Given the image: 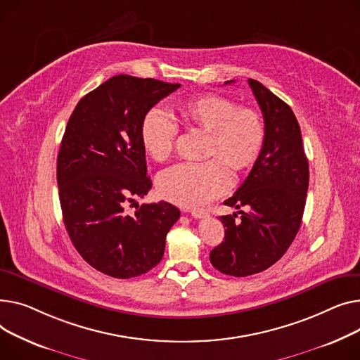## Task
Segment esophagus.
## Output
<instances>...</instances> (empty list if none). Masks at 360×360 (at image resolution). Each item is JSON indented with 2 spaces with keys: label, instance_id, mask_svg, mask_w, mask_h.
<instances>
[{
  "label": "esophagus",
  "instance_id": "esophagus-1",
  "mask_svg": "<svg viewBox=\"0 0 360 360\" xmlns=\"http://www.w3.org/2000/svg\"><path fill=\"white\" fill-rule=\"evenodd\" d=\"M186 212H188L190 215H192L193 218H205L207 215V210L206 209H188L186 210Z\"/></svg>",
  "mask_w": 360,
  "mask_h": 360
}]
</instances>
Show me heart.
Here are the masks:
<instances>
[{
    "label": "heart",
    "mask_w": 360,
    "mask_h": 360,
    "mask_svg": "<svg viewBox=\"0 0 360 360\" xmlns=\"http://www.w3.org/2000/svg\"><path fill=\"white\" fill-rule=\"evenodd\" d=\"M181 117L210 132L209 154L219 156L202 162H181L158 179L160 195L181 206H195L214 199L231 187L232 168L248 170L259 160L266 128L263 117L251 108L221 94H202L181 104ZM177 124L161 109L148 112L142 120L141 138L146 154L161 162L170 158L177 139Z\"/></svg>",
    "instance_id": "obj_1"
}]
</instances>
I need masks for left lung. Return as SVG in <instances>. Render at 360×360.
I'll return each mask as SVG.
<instances>
[{"label": "left lung", "instance_id": "1", "mask_svg": "<svg viewBox=\"0 0 360 360\" xmlns=\"http://www.w3.org/2000/svg\"><path fill=\"white\" fill-rule=\"evenodd\" d=\"M234 82L226 81L225 84ZM264 119L263 151L240 188L224 202L238 215L219 217L224 241L210 251L215 269L236 278L276 263L298 234L307 200L309 168L300 123L289 105L262 82L248 79Z\"/></svg>", "mask_w": 360, "mask_h": 360}]
</instances>
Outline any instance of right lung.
Returning <instances> with one entry per match:
<instances>
[{
	"label": "right lung",
	"mask_w": 360,
	"mask_h": 360,
	"mask_svg": "<svg viewBox=\"0 0 360 360\" xmlns=\"http://www.w3.org/2000/svg\"><path fill=\"white\" fill-rule=\"evenodd\" d=\"M180 87L154 78L115 75L84 96L63 134L56 180L63 224L79 256L96 270L129 279L155 267L167 232L180 218L168 202L124 206L153 187L141 126Z\"/></svg>",
	"instance_id": "obj_1"
}]
</instances>
